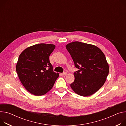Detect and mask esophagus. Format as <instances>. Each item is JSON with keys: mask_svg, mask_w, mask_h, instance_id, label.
<instances>
[{"mask_svg": "<svg viewBox=\"0 0 126 126\" xmlns=\"http://www.w3.org/2000/svg\"><path fill=\"white\" fill-rule=\"evenodd\" d=\"M67 72H63V73H62V75H67Z\"/></svg>", "mask_w": 126, "mask_h": 126, "instance_id": "esophagus-1", "label": "esophagus"}]
</instances>
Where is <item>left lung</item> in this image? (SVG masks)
Here are the masks:
<instances>
[{
  "label": "left lung",
  "mask_w": 126,
  "mask_h": 126,
  "mask_svg": "<svg viewBox=\"0 0 126 126\" xmlns=\"http://www.w3.org/2000/svg\"><path fill=\"white\" fill-rule=\"evenodd\" d=\"M79 69L74 73L71 88L77 94L88 96L95 93L105 83L109 66L105 54L94 45L74 42L66 46Z\"/></svg>",
  "instance_id": "obj_1"
}]
</instances>
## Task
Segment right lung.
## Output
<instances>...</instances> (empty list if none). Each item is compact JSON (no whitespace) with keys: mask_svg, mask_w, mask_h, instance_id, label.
Returning <instances> with one entry per match:
<instances>
[{"mask_svg":"<svg viewBox=\"0 0 126 126\" xmlns=\"http://www.w3.org/2000/svg\"><path fill=\"white\" fill-rule=\"evenodd\" d=\"M55 48L53 44L32 46L19 55L16 71L22 84L33 95L45 94L53 87L59 73L53 71L49 56Z\"/></svg>","mask_w":126,"mask_h":126,"instance_id":"add662e5","label":"right lung"}]
</instances>
